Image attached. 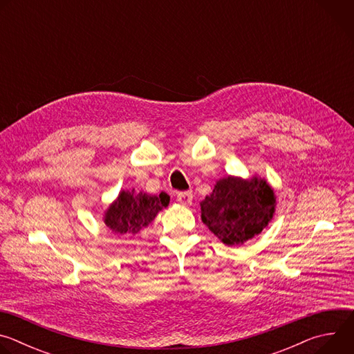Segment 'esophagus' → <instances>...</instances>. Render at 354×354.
<instances>
[{
    "instance_id": "34e87169",
    "label": "esophagus",
    "mask_w": 354,
    "mask_h": 354,
    "mask_svg": "<svg viewBox=\"0 0 354 354\" xmlns=\"http://www.w3.org/2000/svg\"><path fill=\"white\" fill-rule=\"evenodd\" d=\"M176 200L183 206H190L193 201V193L192 192H180V193H178Z\"/></svg>"
}]
</instances>
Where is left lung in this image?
<instances>
[{"label": "left lung", "mask_w": 354, "mask_h": 354, "mask_svg": "<svg viewBox=\"0 0 354 354\" xmlns=\"http://www.w3.org/2000/svg\"><path fill=\"white\" fill-rule=\"evenodd\" d=\"M201 221L227 246L259 235L276 212V194L265 178L228 175L200 203Z\"/></svg>", "instance_id": "left-lung-1"}]
</instances>
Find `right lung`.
<instances>
[{"instance_id":"obj_1","label":"right lung","mask_w":354,"mask_h":354,"mask_svg":"<svg viewBox=\"0 0 354 354\" xmlns=\"http://www.w3.org/2000/svg\"><path fill=\"white\" fill-rule=\"evenodd\" d=\"M169 200L164 192L156 196L144 190L136 192V189L120 190L105 210L104 223L115 234L136 235L153 223L162 209L168 207Z\"/></svg>"}]
</instances>
